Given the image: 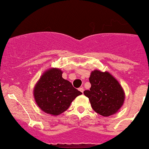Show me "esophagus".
<instances>
[{
	"label": "esophagus",
	"mask_w": 149,
	"mask_h": 149,
	"mask_svg": "<svg viewBox=\"0 0 149 149\" xmlns=\"http://www.w3.org/2000/svg\"><path fill=\"white\" fill-rule=\"evenodd\" d=\"M79 90L81 92H82V93H83V92H84V89H83V87H80V88H79Z\"/></svg>",
	"instance_id": "34e87169"
}]
</instances>
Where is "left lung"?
Listing matches in <instances>:
<instances>
[{
	"label": "left lung",
	"instance_id": "8db88e82",
	"mask_svg": "<svg viewBox=\"0 0 149 149\" xmlns=\"http://www.w3.org/2000/svg\"><path fill=\"white\" fill-rule=\"evenodd\" d=\"M91 87L84 92L96 113L108 116L116 113L125 101V92L115 78L108 72L95 70L89 77Z\"/></svg>",
	"mask_w": 149,
	"mask_h": 149
}]
</instances>
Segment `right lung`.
<instances>
[{
    "instance_id": "obj_1",
    "label": "right lung",
    "mask_w": 149,
    "mask_h": 149,
    "mask_svg": "<svg viewBox=\"0 0 149 149\" xmlns=\"http://www.w3.org/2000/svg\"><path fill=\"white\" fill-rule=\"evenodd\" d=\"M62 74L60 69L48 70L36 84L33 92L38 107L45 113L54 116L65 111L72 101L82 94L63 79Z\"/></svg>"
}]
</instances>
